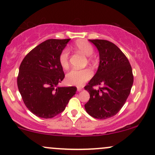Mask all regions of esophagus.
<instances>
[{
	"mask_svg": "<svg viewBox=\"0 0 155 155\" xmlns=\"http://www.w3.org/2000/svg\"><path fill=\"white\" fill-rule=\"evenodd\" d=\"M81 90H82V88H81V87H77V91L78 92L81 91Z\"/></svg>",
	"mask_w": 155,
	"mask_h": 155,
	"instance_id": "obj_1",
	"label": "esophagus"
}]
</instances>
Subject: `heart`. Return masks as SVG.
<instances>
[{
  "label": "heart",
  "mask_w": 155,
  "mask_h": 155,
  "mask_svg": "<svg viewBox=\"0 0 155 155\" xmlns=\"http://www.w3.org/2000/svg\"><path fill=\"white\" fill-rule=\"evenodd\" d=\"M75 47L78 51L90 58L94 53V48L90 43L84 40H79L75 43ZM69 51L68 48H65L61 51L58 58V62L62 68L66 69L69 67ZM92 71L90 69L85 68L81 70L74 69L69 71L66 74L65 78V83L68 85H75V86H81L83 84L91 79Z\"/></svg>",
  "instance_id": "heart-1"
}]
</instances>
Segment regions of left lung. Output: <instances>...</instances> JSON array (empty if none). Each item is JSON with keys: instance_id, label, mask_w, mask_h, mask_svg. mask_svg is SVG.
Segmentation results:
<instances>
[{"instance_id": "8db88e82", "label": "left lung", "mask_w": 155, "mask_h": 155, "mask_svg": "<svg viewBox=\"0 0 155 155\" xmlns=\"http://www.w3.org/2000/svg\"><path fill=\"white\" fill-rule=\"evenodd\" d=\"M99 51L97 72L84 89L90 100L84 105L90 116L106 120L116 115L128 97L133 83L132 68L128 60L114 44L102 39L89 40ZM99 85L98 90L93 89Z\"/></svg>"}]
</instances>
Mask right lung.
<instances>
[{"label":"right lung","mask_w":155,"mask_h":155,"mask_svg":"<svg viewBox=\"0 0 155 155\" xmlns=\"http://www.w3.org/2000/svg\"><path fill=\"white\" fill-rule=\"evenodd\" d=\"M70 40L45 41L32 49L20 64L17 86L26 107L35 116L44 119L57 116L76 94V87H58L65 77L58 58Z\"/></svg>","instance_id":"add662e5"}]
</instances>
